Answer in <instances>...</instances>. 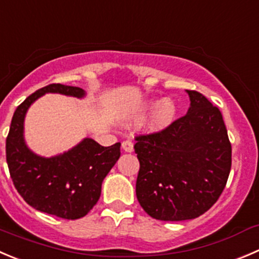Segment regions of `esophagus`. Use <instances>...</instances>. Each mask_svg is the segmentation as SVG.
Instances as JSON below:
<instances>
[{
  "label": "esophagus",
  "mask_w": 259,
  "mask_h": 259,
  "mask_svg": "<svg viewBox=\"0 0 259 259\" xmlns=\"http://www.w3.org/2000/svg\"><path fill=\"white\" fill-rule=\"evenodd\" d=\"M121 147H122V149L127 153H132L133 150H134V145H133V143L130 142V140H124L121 144Z\"/></svg>",
  "instance_id": "1"
}]
</instances>
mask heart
I'll return each mask as SVG.
<instances>
[{
	"mask_svg": "<svg viewBox=\"0 0 259 259\" xmlns=\"http://www.w3.org/2000/svg\"><path fill=\"white\" fill-rule=\"evenodd\" d=\"M155 106L157 107L155 108L152 117L148 121V129L152 130V132H158V130L165 129V127L172 124L176 116V105L170 99H164L160 102L155 101V100H150L147 104L143 105L139 110H135V111L130 112L126 116V120L130 121V120L139 119L145 111L153 109Z\"/></svg>",
	"mask_w": 259,
	"mask_h": 259,
	"instance_id": "b5f03b06",
	"label": "heart"
}]
</instances>
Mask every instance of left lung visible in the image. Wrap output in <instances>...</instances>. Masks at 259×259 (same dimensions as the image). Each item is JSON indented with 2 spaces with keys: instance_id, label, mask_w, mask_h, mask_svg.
<instances>
[{
  "instance_id": "obj_1",
  "label": "left lung",
  "mask_w": 259,
  "mask_h": 259,
  "mask_svg": "<svg viewBox=\"0 0 259 259\" xmlns=\"http://www.w3.org/2000/svg\"><path fill=\"white\" fill-rule=\"evenodd\" d=\"M190 109L162 132L135 138L140 168L137 199L163 222L199 218L222 195L232 167V144L220 110L187 90Z\"/></svg>"
}]
</instances>
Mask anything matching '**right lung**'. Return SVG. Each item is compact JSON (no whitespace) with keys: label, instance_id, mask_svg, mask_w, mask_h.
<instances>
[{"label":"right lung","instance_id":"obj_1","mask_svg":"<svg viewBox=\"0 0 259 259\" xmlns=\"http://www.w3.org/2000/svg\"><path fill=\"white\" fill-rule=\"evenodd\" d=\"M45 94H60L82 99L79 87L53 83L37 90L19 105L6 139L10 176L22 199L41 212L62 219L83 218L97 204L102 181L120 157V143L102 147L91 138L63 154L45 158L27 148L24 120L32 102Z\"/></svg>","mask_w":259,"mask_h":259}]
</instances>
